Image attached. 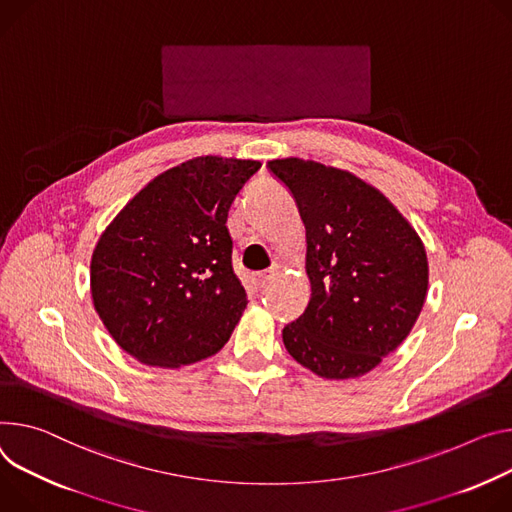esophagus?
Wrapping results in <instances>:
<instances>
[{
  "label": "esophagus",
  "instance_id": "esophagus-1",
  "mask_svg": "<svg viewBox=\"0 0 512 512\" xmlns=\"http://www.w3.org/2000/svg\"><path fill=\"white\" fill-rule=\"evenodd\" d=\"M273 275H275V271L273 269H267V271H261V273H257L255 275V286L261 290V288H265L271 280H273Z\"/></svg>",
  "mask_w": 512,
  "mask_h": 512
}]
</instances>
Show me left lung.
I'll list each match as a JSON object with an SVG mask.
<instances>
[{
    "label": "left lung",
    "mask_w": 512,
    "mask_h": 512,
    "mask_svg": "<svg viewBox=\"0 0 512 512\" xmlns=\"http://www.w3.org/2000/svg\"><path fill=\"white\" fill-rule=\"evenodd\" d=\"M267 165L298 204L312 288L304 314L284 327V345L320 378H359L400 347L423 310L425 245L355 173L298 157Z\"/></svg>",
    "instance_id": "1"
}]
</instances>
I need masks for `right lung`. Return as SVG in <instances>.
Wrapping results in <instances>:
<instances>
[{
  "label": "right lung",
  "mask_w": 512,
  "mask_h": 512,
  "mask_svg": "<svg viewBox=\"0 0 512 512\" xmlns=\"http://www.w3.org/2000/svg\"><path fill=\"white\" fill-rule=\"evenodd\" d=\"M261 167L196 157L151 179L106 226L89 263L94 308L112 339L153 367L218 353L247 308L232 269L230 204Z\"/></svg>",
  "instance_id": "obj_1"
}]
</instances>
